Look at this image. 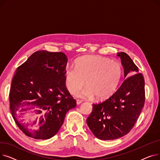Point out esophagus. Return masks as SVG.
<instances>
[{"label": "esophagus", "mask_w": 160, "mask_h": 160, "mask_svg": "<svg viewBox=\"0 0 160 160\" xmlns=\"http://www.w3.org/2000/svg\"><path fill=\"white\" fill-rule=\"evenodd\" d=\"M82 102V101L81 100H79V99H77V104L78 105V104H81Z\"/></svg>", "instance_id": "obj_1"}]
</instances>
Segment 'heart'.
<instances>
[{"instance_id": "b5f03b06", "label": "heart", "mask_w": 160, "mask_h": 160, "mask_svg": "<svg viewBox=\"0 0 160 160\" xmlns=\"http://www.w3.org/2000/svg\"><path fill=\"white\" fill-rule=\"evenodd\" d=\"M122 76L120 63L99 56L79 58L72 65L65 70V84L71 93L81 89L85 83L88 87L76 93L82 98L98 100L110 97L116 91Z\"/></svg>"}]
</instances>
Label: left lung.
Returning a JSON list of instances; mask_svg holds the SVG:
<instances>
[{
	"mask_svg": "<svg viewBox=\"0 0 160 160\" xmlns=\"http://www.w3.org/2000/svg\"><path fill=\"white\" fill-rule=\"evenodd\" d=\"M117 56L121 58L127 78L108 99L93 104V110L87 119L92 133L101 140H113L127 135L145 104L143 76L127 53H117Z\"/></svg>",
	"mask_w": 160,
	"mask_h": 160,
	"instance_id": "obj_1",
	"label": "left lung"
}]
</instances>
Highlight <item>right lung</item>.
<instances>
[{
	"mask_svg": "<svg viewBox=\"0 0 160 160\" xmlns=\"http://www.w3.org/2000/svg\"><path fill=\"white\" fill-rule=\"evenodd\" d=\"M67 63V58L62 52L40 50L17 69L10 92V111L26 136L36 139L52 138L62 126L67 112L77 105L65 86ZM31 109L38 115L37 119L22 123L19 115Z\"/></svg>",
	"mask_w": 160,
	"mask_h": 160,
	"instance_id": "right-lung-1",
	"label": "right lung"
}]
</instances>
